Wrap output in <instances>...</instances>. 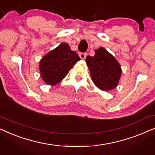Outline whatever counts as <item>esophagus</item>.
Wrapping results in <instances>:
<instances>
[{
  "label": "esophagus",
  "mask_w": 155,
  "mask_h": 155,
  "mask_svg": "<svg viewBox=\"0 0 155 155\" xmlns=\"http://www.w3.org/2000/svg\"><path fill=\"white\" fill-rule=\"evenodd\" d=\"M79 56H80V58H81V59H84L87 56V54H86V53H84V52H81V53H80V54H79Z\"/></svg>",
  "instance_id": "esophagus-1"
}]
</instances>
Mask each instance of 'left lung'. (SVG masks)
Returning a JSON list of instances; mask_svg holds the SVG:
<instances>
[{
	"label": "left lung",
	"mask_w": 155,
	"mask_h": 155,
	"mask_svg": "<svg viewBox=\"0 0 155 155\" xmlns=\"http://www.w3.org/2000/svg\"><path fill=\"white\" fill-rule=\"evenodd\" d=\"M92 80L97 87L108 91L117 86L121 68L115 58L102 47L95 50L94 56L86 58Z\"/></svg>",
	"instance_id": "1"
}]
</instances>
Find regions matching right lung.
<instances>
[{
  "mask_svg": "<svg viewBox=\"0 0 155 155\" xmlns=\"http://www.w3.org/2000/svg\"><path fill=\"white\" fill-rule=\"evenodd\" d=\"M80 59L79 56L71 49L68 44L61 43L40 61L39 68L42 79L48 84H56L65 77Z\"/></svg>",
  "mask_w": 155,
  "mask_h": 155,
  "instance_id": "add662e5",
  "label": "right lung"
}]
</instances>
